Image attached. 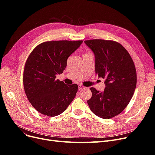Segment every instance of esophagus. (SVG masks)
Listing matches in <instances>:
<instances>
[{"instance_id": "1", "label": "esophagus", "mask_w": 155, "mask_h": 155, "mask_svg": "<svg viewBox=\"0 0 155 155\" xmlns=\"http://www.w3.org/2000/svg\"><path fill=\"white\" fill-rule=\"evenodd\" d=\"M85 87H84L83 85H78V90H82V89L85 88Z\"/></svg>"}]
</instances>
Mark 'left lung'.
Instances as JSON below:
<instances>
[{
	"label": "left lung",
	"mask_w": 155,
	"mask_h": 155,
	"mask_svg": "<svg viewBox=\"0 0 155 155\" xmlns=\"http://www.w3.org/2000/svg\"><path fill=\"white\" fill-rule=\"evenodd\" d=\"M85 45L95 56V73L105 79L104 92L91 88L92 95L87 103L91 111L107 119L123 111L131 101L136 86V71L127 51L114 41L91 39Z\"/></svg>",
	"instance_id": "left-lung-1"
}]
</instances>
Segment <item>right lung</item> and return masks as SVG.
I'll return each instance as SVG.
<instances>
[{
  "label": "right lung",
  "mask_w": 155,
  "mask_h": 155,
  "mask_svg": "<svg viewBox=\"0 0 155 155\" xmlns=\"http://www.w3.org/2000/svg\"><path fill=\"white\" fill-rule=\"evenodd\" d=\"M82 41H52L41 43L29 54L24 67L23 84L26 96L42 114L54 117L63 112L74 99L77 84L56 80L63 73L68 57Z\"/></svg>",
  "instance_id": "1"
}]
</instances>
